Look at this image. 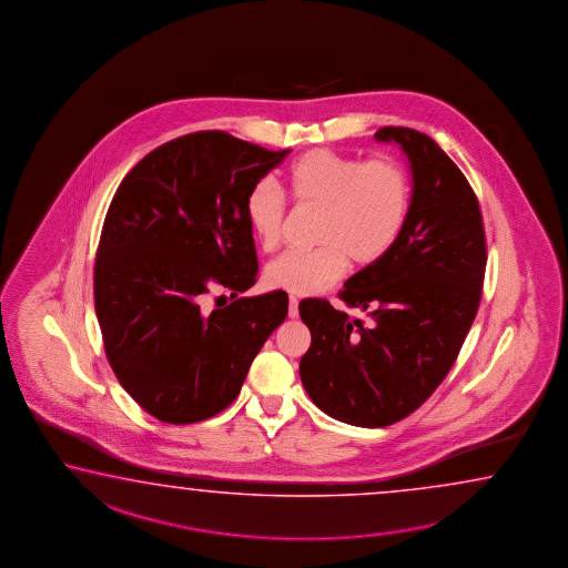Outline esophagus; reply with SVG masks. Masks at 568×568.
<instances>
[{"label": "esophagus", "instance_id": "esophagus-1", "mask_svg": "<svg viewBox=\"0 0 568 568\" xmlns=\"http://www.w3.org/2000/svg\"><path fill=\"white\" fill-rule=\"evenodd\" d=\"M300 315V300L297 297H290V317L291 320H295Z\"/></svg>", "mask_w": 568, "mask_h": 568}]
</instances>
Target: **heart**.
<instances>
[{
	"label": "heart",
	"mask_w": 568,
	"mask_h": 568,
	"mask_svg": "<svg viewBox=\"0 0 568 568\" xmlns=\"http://www.w3.org/2000/svg\"><path fill=\"white\" fill-rule=\"evenodd\" d=\"M287 190L297 206L320 209L315 241L307 251H287L268 263L266 283L295 295H317L346 273L347 263L371 265L390 251L410 210V180L393 158L364 162L356 155L312 150L291 165ZM246 221L265 251L283 236L287 202L271 180L246 196Z\"/></svg>",
	"instance_id": "1"
}]
</instances>
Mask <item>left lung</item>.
<instances>
[{
	"label": "left lung",
	"mask_w": 568,
	"mask_h": 568,
	"mask_svg": "<svg viewBox=\"0 0 568 568\" xmlns=\"http://www.w3.org/2000/svg\"><path fill=\"white\" fill-rule=\"evenodd\" d=\"M413 172L405 229L386 255L347 278L339 300L368 313L337 312L303 300L312 346L300 362L315 405L356 427H386L437 390L474 324L486 275V232L469 182L425 133L383 128Z\"/></svg>",
	"instance_id": "1"
}]
</instances>
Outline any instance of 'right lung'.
Masks as SVG:
<instances>
[{"instance_id":"obj_1","label":"right lung","mask_w":568,"mask_h":568,"mask_svg":"<svg viewBox=\"0 0 568 568\" xmlns=\"http://www.w3.org/2000/svg\"><path fill=\"white\" fill-rule=\"evenodd\" d=\"M290 151L197 131L148 153L116 187L97 248L94 310L116 381L151 417L190 425L219 415L285 322V291L212 312L202 297L255 285L246 196Z\"/></svg>"}]
</instances>
